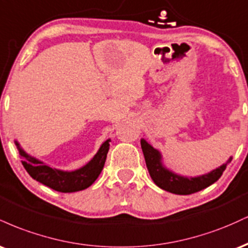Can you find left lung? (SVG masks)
Segmentation results:
<instances>
[{"instance_id":"left-lung-1","label":"left lung","mask_w":248,"mask_h":248,"mask_svg":"<svg viewBox=\"0 0 248 248\" xmlns=\"http://www.w3.org/2000/svg\"><path fill=\"white\" fill-rule=\"evenodd\" d=\"M141 148L146 160L147 169L154 183L161 189L175 195H191L205 189L211 184L217 182L226 169L227 164L232 161V156L227 160L226 163L216 168L210 172L199 176H183L172 171L163 162V156L161 152L152 144L148 143L144 139H141Z\"/></svg>"}]
</instances>
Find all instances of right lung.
Instances as JSON below:
<instances>
[{"label": "right lung", "instance_id": "add662e5", "mask_svg": "<svg viewBox=\"0 0 248 248\" xmlns=\"http://www.w3.org/2000/svg\"><path fill=\"white\" fill-rule=\"evenodd\" d=\"M14 142H15L19 155L23 158L22 164L31 177L56 191L76 192L87 189L99 177L102 168L105 166V162H106L110 139H107L106 141L102 142L92 160L87 162L85 166L76 170H71V171L57 169V168L44 163L43 161L33 157L25 152L18 143V141L15 140Z\"/></svg>", "mask_w": 248, "mask_h": 248}]
</instances>
